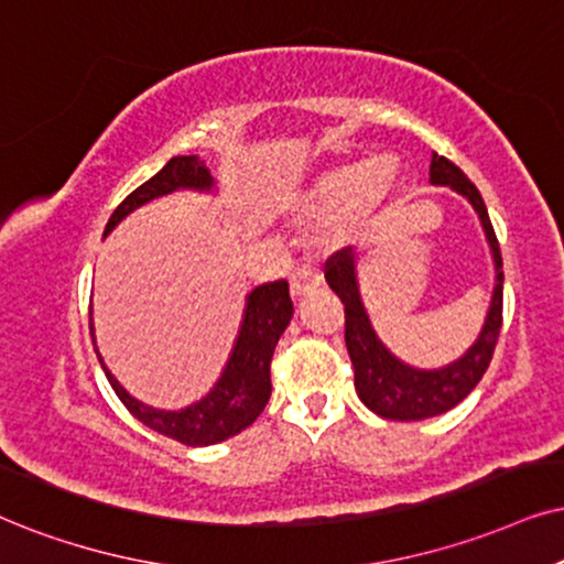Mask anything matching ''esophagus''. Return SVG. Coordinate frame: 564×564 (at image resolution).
I'll list each match as a JSON object with an SVG mask.
<instances>
[{
    "label": "esophagus",
    "mask_w": 564,
    "mask_h": 564,
    "mask_svg": "<svg viewBox=\"0 0 564 564\" xmlns=\"http://www.w3.org/2000/svg\"><path fill=\"white\" fill-rule=\"evenodd\" d=\"M289 286H291V296L299 299V296L310 294V291H315L319 286V275L312 268H299V270H294V273H291Z\"/></svg>",
    "instance_id": "esophagus-1"
}]
</instances>
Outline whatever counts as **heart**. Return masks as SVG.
Returning a JSON list of instances; mask_svg holds the SVG:
<instances>
[{
  "label": "heart",
  "instance_id": "obj_1",
  "mask_svg": "<svg viewBox=\"0 0 564 564\" xmlns=\"http://www.w3.org/2000/svg\"><path fill=\"white\" fill-rule=\"evenodd\" d=\"M395 180L393 161H356L325 174L312 192L310 205L319 213H346L365 208L388 195Z\"/></svg>",
  "mask_w": 564,
  "mask_h": 564
}]
</instances>
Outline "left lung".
I'll use <instances>...</instances> for the list:
<instances>
[{
	"mask_svg": "<svg viewBox=\"0 0 564 564\" xmlns=\"http://www.w3.org/2000/svg\"><path fill=\"white\" fill-rule=\"evenodd\" d=\"M430 182L442 184V187H453L468 197L474 210L479 213L484 234L491 247V258H495L497 283L491 304L484 319V327L476 338V344L468 348L453 365L442 369H413L395 359L382 340L377 338L369 323V315L361 304L359 281H356V258L348 247L338 249L325 262V281L340 302L346 312V348L354 365V384L359 393L361 403L377 416L393 419V422H419V419L440 416V413L451 411L458 405L487 372L491 354H495L497 338H500L502 327V254L500 241L491 229V220L487 205L463 171L447 161L445 155H432Z\"/></svg>",
	"mask_w": 564,
	"mask_h": 564,
	"instance_id": "left-lung-1",
	"label": "left lung"
}]
</instances>
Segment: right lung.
<instances>
[{"instance_id":"right-lung-1","label":"right lung","mask_w":564,"mask_h":564,"mask_svg":"<svg viewBox=\"0 0 564 564\" xmlns=\"http://www.w3.org/2000/svg\"><path fill=\"white\" fill-rule=\"evenodd\" d=\"M176 189H213V176L205 169V161H199L197 155H176V159H171L159 174L151 176L145 184H140L138 189L130 192L119 203V208L111 213L109 224H106V234L124 216H130L134 208L151 203L155 197L171 195ZM291 315H294V304H291L286 281L262 283V286L254 289L247 296V310L239 327V338L234 344L231 359L226 365L224 375H220V380L216 382V388L203 401L192 403L182 411H159L153 405L140 403L104 367L98 348L96 354L106 372V380L111 382L113 393L119 395V401L127 405V411L134 419L151 426L153 432L182 442V445L205 447L247 430L268 405L270 388H273L270 384V361H273L278 338H281V333L291 323Z\"/></svg>"}]
</instances>
